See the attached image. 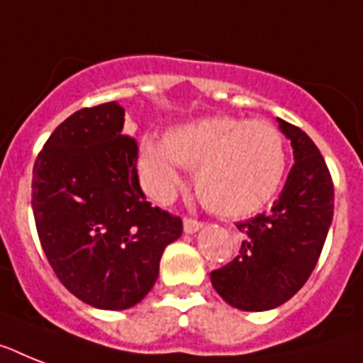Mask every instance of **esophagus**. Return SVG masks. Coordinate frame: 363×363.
<instances>
[{
    "mask_svg": "<svg viewBox=\"0 0 363 363\" xmlns=\"http://www.w3.org/2000/svg\"><path fill=\"white\" fill-rule=\"evenodd\" d=\"M199 228H201V222H199V220H194V218H190V216L184 218V231L196 233Z\"/></svg>",
    "mask_w": 363,
    "mask_h": 363,
    "instance_id": "obj_1",
    "label": "esophagus"
}]
</instances>
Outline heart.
Instances as JSON below:
<instances>
[{
    "mask_svg": "<svg viewBox=\"0 0 363 363\" xmlns=\"http://www.w3.org/2000/svg\"><path fill=\"white\" fill-rule=\"evenodd\" d=\"M140 164L156 199L175 191L182 167L194 172L203 207L216 216L244 218L276 196L287 169V149L281 132L268 121L208 117L173 128L164 141L143 140Z\"/></svg>",
    "mask_w": 363,
    "mask_h": 363,
    "instance_id": "1",
    "label": "heart"
}]
</instances>
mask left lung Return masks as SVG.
I'll return each instance as SVG.
<instances>
[{
  "instance_id": "8db88e82",
  "label": "left lung",
  "mask_w": 363,
  "mask_h": 363,
  "mask_svg": "<svg viewBox=\"0 0 363 363\" xmlns=\"http://www.w3.org/2000/svg\"><path fill=\"white\" fill-rule=\"evenodd\" d=\"M294 164L272 208L246 222L238 255L211 272L212 287L233 308L264 311L285 304L313 272L334 216V182L325 158L302 128L278 119Z\"/></svg>"
}]
</instances>
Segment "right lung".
<instances>
[{
	"label": "right lung",
	"instance_id": "1",
	"mask_svg": "<svg viewBox=\"0 0 363 363\" xmlns=\"http://www.w3.org/2000/svg\"><path fill=\"white\" fill-rule=\"evenodd\" d=\"M115 102L82 108L52 132L31 182L35 225L59 281L85 304L128 309L158 278L181 216L152 207L138 179V141Z\"/></svg>",
	"mask_w": 363,
	"mask_h": 363
}]
</instances>
